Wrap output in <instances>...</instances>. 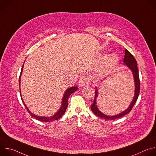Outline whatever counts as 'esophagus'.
<instances>
[{"mask_svg":"<svg viewBox=\"0 0 156 156\" xmlns=\"http://www.w3.org/2000/svg\"><path fill=\"white\" fill-rule=\"evenodd\" d=\"M90 81L89 78L87 76L84 75L80 78V80L79 81V84L81 86H84L87 85L89 83H90Z\"/></svg>","mask_w":156,"mask_h":156,"instance_id":"obj_1","label":"esophagus"}]
</instances>
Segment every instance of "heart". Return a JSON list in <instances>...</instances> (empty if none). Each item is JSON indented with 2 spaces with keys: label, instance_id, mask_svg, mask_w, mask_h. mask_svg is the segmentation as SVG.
<instances>
[{
  "label": "heart",
  "instance_id": "heart-1",
  "mask_svg": "<svg viewBox=\"0 0 156 156\" xmlns=\"http://www.w3.org/2000/svg\"><path fill=\"white\" fill-rule=\"evenodd\" d=\"M118 62V57L115 54H112L108 55L102 63L99 73L101 75L106 74L112 70Z\"/></svg>",
  "mask_w": 156,
  "mask_h": 156
}]
</instances>
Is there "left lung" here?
<instances>
[{"label": "left lung", "instance_id": "8db88e82", "mask_svg": "<svg viewBox=\"0 0 156 156\" xmlns=\"http://www.w3.org/2000/svg\"><path fill=\"white\" fill-rule=\"evenodd\" d=\"M123 62H125V64L128 66V68L132 71L133 76H134V80L135 83V96L134 98L133 99V101L130 104L129 106L127 109H126L125 111H123V112L114 115V116H107L106 115H104L102 114L101 112L99 110L98 108V107L96 105V98L98 96V90L95 91V97H94V100L93 101V103L92 104L91 106V109L93 111V112L99 117L104 119L105 120H115L117 119H119L120 117H123L128 113H129L130 111L131 110L133 107L134 106L135 104L136 103L139 94H140V77H139V72H138V66H137V62L135 57H133V55L126 49L125 50V56L123 58ZM97 90V88H96Z\"/></svg>", "mask_w": 156, "mask_h": 156}]
</instances>
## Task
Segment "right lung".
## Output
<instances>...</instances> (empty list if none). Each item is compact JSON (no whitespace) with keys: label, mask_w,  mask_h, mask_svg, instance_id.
<instances>
[{"label":"right lung","mask_w":156,"mask_h":156,"mask_svg":"<svg viewBox=\"0 0 156 156\" xmlns=\"http://www.w3.org/2000/svg\"><path fill=\"white\" fill-rule=\"evenodd\" d=\"M23 65L22 66V68H21V73H20V77H19V86H20V76H21V72L22 71H23ZM78 90V87L76 86H73V87H71L70 88H69L67 90H66L64 94V96L63 97V99H62V106L60 108V110L58 111V112L55 114L52 117H39V116H37V115H33V114H31L30 112V111L28 110V108H27V105H25V104L23 102V100L22 99V98H21V100L22 101H23L26 108L27 109L28 112L30 114V115L33 117H34L36 120H38L39 121H41V122H52V121H54V120H56L58 119H60L63 115V114L65 113V112L66 111V108H67L68 107V99H69V96L73 93H74L75 91H76V90Z\"/></svg>","instance_id":"obj_1"}]
</instances>
